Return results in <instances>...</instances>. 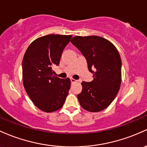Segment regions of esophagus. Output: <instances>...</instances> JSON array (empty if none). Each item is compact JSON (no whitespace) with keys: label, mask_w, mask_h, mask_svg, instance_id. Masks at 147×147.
<instances>
[{"label":"esophagus","mask_w":147,"mask_h":147,"mask_svg":"<svg viewBox=\"0 0 147 147\" xmlns=\"http://www.w3.org/2000/svg\"><path fill=\"white\" fill-rule=\"evenodd\" d=\"M70 81H71V83H72V84H75L77 82L76 80H75V79H73V78H70Z\"/></svg>","instance_id":"34e87169"}]
</instances>
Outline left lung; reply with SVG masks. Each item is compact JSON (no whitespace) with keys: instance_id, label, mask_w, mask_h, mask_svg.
<instances>
[{"instance_id":"8db88e82","label":"left lung","mask_w":147,"mask_h":147,"mask_svg":"<svg viewBox=\"0 0 147 147\" xmlns=\"http://www.w3.org/2000/svg\"><path fill=\"white\" fill-rule=\"evenodd\" d=\"M71 43L86 58L93 80L82 82V91L77 95L85 110L98 112L107 108L119 91L121 83V60L118 50L102 37L75 36Z\"/></svg>"}]
</instances>
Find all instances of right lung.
Wrapping results in <instances>:
<instances>
[{"label":"right lung","instance_id":"obj_1","mask_svg":"<svg viewBox=\"0 0 147 147\" xmlns=\"http://www.w3.org/2000/svg\"><path fill=\"white\" fill-rule=\"evenodd\" d=\"M72 35L50 34L31 43L24 54L22 75L24 88L38 109L45 112L58 110L63 105L70 88L69 78L54 75L61 54Z\"/></svg>","mask_w":147,"mask_h":147}]
</instances>
